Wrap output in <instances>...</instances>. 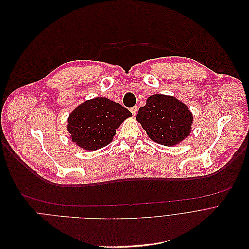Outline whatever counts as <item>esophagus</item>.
Segmentation results:
<instances>
[{"label":"esophagus","instance_id":"esophagus-1","mask_svg":"<svg viewBox=\"0 0 249 249\" xmlns=\"http://www.w3.org/2000/svg\"><path fill=\"white\" fill-rule=\"evenodd\" d=\"M130 112L132 113V115H133V116H135V115H136V113H137V107L135 106V107L130 108Z\"/></svg>","mask_w":249,"mask_h":249}]
</instances>
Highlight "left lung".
Wrapping results in <instances>:
<instances>
[{"instance_id":"1","label":"left lung","mask_w":249,"mask_h":249,"mask_svg":"<svg viewBox=\"0 0 249 249\" xmlns=\"http://www.w3.org/2000/svg\"><path fill=\"white\" fill-rule=\"evenodd\" d=\"M136 120L153 141L173 146L188 136L193 117L175 97L155 94L139 108Z\"/></svg>"}]
</instances>
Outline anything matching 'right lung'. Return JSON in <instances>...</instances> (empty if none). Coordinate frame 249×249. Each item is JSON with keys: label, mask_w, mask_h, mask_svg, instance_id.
<instances>
[{"label": "right lung", "mask_w": 249, "mask_h": 249, "mask_svg": "<svg viewBox=\"0 0 249 249\" xmlns=\"http://www.w3.org/2000/svg\"><path fill=\"white\" fill-rule=\"evenodd\" d=\"M132 114L108 98L97 97L85 101L68 119L72 142L85 150L94 151L108 145L116 129Z\"/></svg>", "instance_id": "add662e5"}]
</instances>
